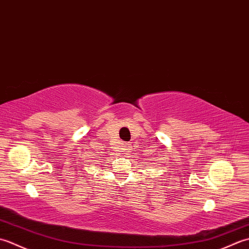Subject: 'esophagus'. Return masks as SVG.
Here are the masks:
<instances>
[{"label":"esophagus","instance_id":"esophagus-1","mask_svg":"<svg viewBox=\"0 0 249 249\" xmlns=\"http://www.w3.org/2000/svg\"><path fill=\"white\" fill-rule=\"evenodd\" d=\"M123 150H124V152H127L129 150V145L127 143H124L123 144Z\"/></svg>","mask_w":249,"mask_h":249}]
</instances>
